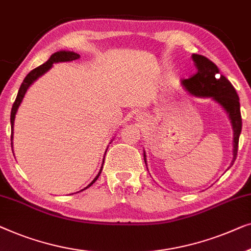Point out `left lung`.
<instances>
[{
	"label": "left lung",
	"mask_w": 251,
	"mask_h": 251,
	"mask_svg": "<svg viewBox=\"0 0 251 251\" xmlns=\"http://www.w3.org/2000/svg\"><path fill=\"white\" fill-rule=\"evenodd\" d=\"M198 72L188 79L182 80V85L190 94L199 98H211L227 112L233 128V160L236 159L239 136L241 134L242 119L240 102L236 91L226 77L221 75L220 69L213 61L200 54H192ZM144 162L147 164L146 152Z\"/></svg>",
	"instance_id": "8db88e82"
}]
</instances>
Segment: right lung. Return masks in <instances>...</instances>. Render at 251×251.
Listing matches in <instances>:
<instances>
[{
  "label": "right lung",
  "instance_id": "right-lung-1",
  "mask_svg": "<svg viewBox=\"0 0 251 251\" xmlns=\"http://www.w3.org/2000/svg\"><path fill=\"white\" fill-rule=\"evenodd\" d=\"M79 58H80V55L75 53V52H72V51H58V52H55V53L52 54L50 56V59H49L47 62L43 63V65L38 66L37 68L33 69L29 74H28L26 77H25L24 82L21 83V85H20V89L18 91V94H17L15 103H13V105H12L11 116H10V122H11V148H12V139H13V125H15L16 114H17V111H18L19 105L21 103V101H23L25 94H26L28 87H29L31 84H33L35 80L38 78V77H41L42 75H43V74L47 73L48 70H50L53 63L65 62V61H73V60H77V59H79ZM105 152H107V151H105ZM103 162H104V160H103ZM101 172H102V167L100 169V172H99V174L97 175V177H95L93 181H92L90 184L87 185L86 188H84L83 190H86L87 188H90V186L93 184L95 181H97L99 176H100ZM83 190H80V191H83Z\"/></svg>",
  "mask_w": 251,
  "mask_h": 251
}]
</instances>
